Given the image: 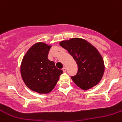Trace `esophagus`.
<instances>
[{"label": "esophagus", "mask_w": 122, "mask_h": 122, "mask_svg": "<svg viewBox=\"0 0 122 122\" xmlns=\"http://www.w3.org/2000/svg\"><path fill=\"white\" fill-rule=\"evenodd\" d=\"M62 71H63L64 73L66 72V67H64L62 68Z\"/></svg>", "instance_id": "obj_1"}]
</instances>
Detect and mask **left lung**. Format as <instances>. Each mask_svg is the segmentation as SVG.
Wrapping results in <instances>:
<instances>
[{
	"instance_id": "left-lung-1",
	"label": "left lung",
	"mask_w": 122,
	"mask_h": 122,
	"mask_svg": "<svg viewBox=\"0 0 122 122\" xmlns=\"http://www.w3.org/2000/svg\"><path fill=\"white\" fill-rule=\"evenodd\" d=\"M78 65V72L71 76L73 81L83 90L97 85L103 76L105 67L102 56L93 45L82 38H72L60 43Z\"/></svg>"
}]
</instances>
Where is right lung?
Returning <instances> with one entry per match:
<instances>
[{"label": "right lung", "mask_w": 122, "mask_h": 122, "mask_svg": "<svg viewBox=\"0 0 122 122\" xmlns=\"http://www.w3.org/2000/svg\"><path fill=\"white\" fill-rule=\"evenodd\" d=\"M51 46L38 43L32 46L23 58L21 75L28 88L38 93L51 92L57 83L62 70L48 60Z\"/></svg>", "instance_id": "right-lung-1"}]
</instances>
